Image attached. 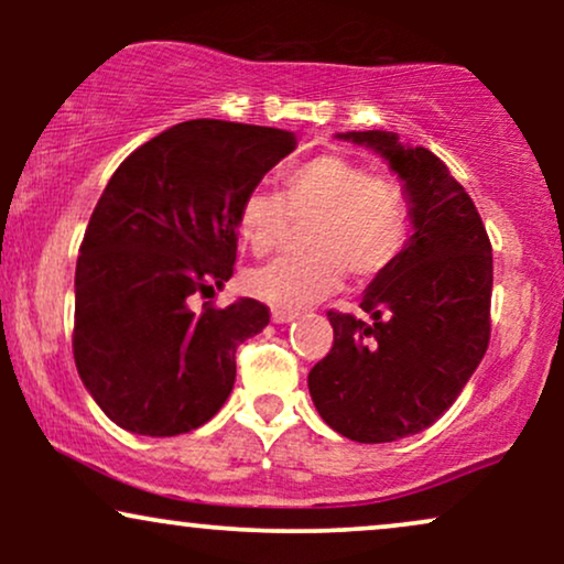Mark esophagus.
Returning a JSON list of instances; mask_svg holds the SVG:
<instances>
[{
    "label": "esophagus",
    "instance_id": "1",
    "mask_svg": "<svg viewBox=\"0 0 564 564\" xmlns=\"http://www.w3.org/2000/svg\"><path fill=\"white\" fill-rule=\"evenodd\" d=\"M294 318H296L294 310H281V307L273 310V323H289V321H294Z\"/></svg>",
    "mask_w": 564,
    "mask_h": 564
}]
</instances>
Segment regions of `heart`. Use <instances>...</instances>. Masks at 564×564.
Masks as SVG:
<instances>
[{
  "label": "heart",
  "instance_id": "obj_1",
  "mask_svg": "<svg viewBox=\"0 0 564 564\" xmlns=\"http://www.w3.org/2000/svg\"><path fill=\"white\" fill-rule=\"evenodd\" d=\"M304 225L296 254H283L246 275L262 302L294 310L339 286L345 270L355 281L384 275L413 236V206L400 180L341 153H321L294 166L283 193L254 187L241 198L236 228L251 254L264 257L289 238L291 219Z\"/></svg>",
  "mask_w": 564,
  "mask_h": 564
}]
</instances>
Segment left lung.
I'll return each mask as SVG.
<instances>
[{"instance_id":"1","label":"left lung","mask_w":564,"mask_h":564,"mask_svg":"<svg viewBox=\"0 0 564 564\" xmlns=\"http://www.w3.org/2000/svg\"><path fill=\"white\" fill-rule=\"evenodd\" d=\"M405 180L413 230L403 257L366 291L364 313L328 310L334 345L307 377L332 430L355 443H392L443 416L490 341L494 251L475 200L426 148L392 132H349Z\"/></svg>"}]
</instances>
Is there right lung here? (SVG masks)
<instances>
[{
  "label": "right lung",
  "mask_w": 564,
  "mask_h": 564,
  "mask_svg": "<svg viewBox=\"0 0 564 564\" xmlns=\"http://www.w3.org/2000/svg\"><path fill=\"white\" fill-rule=\"evenodd\" d=\"M296 148L294 132L196 119L142 142L97 200L76 260L74 360L121 430L206 424L236 381V349L270 307L209 296L232 275L241 198Z\"/></svg>",
  "instance_id": "right-lung-1"
}]
</instances>
